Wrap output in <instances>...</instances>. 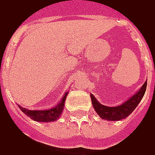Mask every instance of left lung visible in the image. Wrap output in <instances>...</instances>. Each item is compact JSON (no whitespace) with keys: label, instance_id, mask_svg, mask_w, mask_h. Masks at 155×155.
<instances>
[{"label":"left lung","instance_id":"1","mask_svg":"<svg viewBox=\"0 0 155 155\" xmlns=\"http://www.w3.org/2000/svg\"><path fill=\"white\" fill-rule=\"evenodd\" d=\"M146 89H147V82H145L143 87L139 90L137 93L134 94L133 96H131L128 101H126L120 106L114 107L101 105L97 101V100L95 99L93 94H91L90 97L94 110L99 114L101 119L110 120V121H116V120L125 119L133 112L139 104V102L141 101V100L143 99Z\"/></svg>","mask_w":155,"mask_h":155}]
</instances>
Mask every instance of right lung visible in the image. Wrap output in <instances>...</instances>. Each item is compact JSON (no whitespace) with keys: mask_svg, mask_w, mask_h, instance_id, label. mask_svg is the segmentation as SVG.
Instances as JSON below:
<instances>
[{"mask_svg":"<svg viewBox=\"0 0 155 155\" xmlns=\"http://www.w3.org/2000/svg\"><path fill=\"white\" fill-rule=\"evenodd\" d=\"M67 95V93H65L63 96V98L61 99V102H59V104L53 108L48 109V110H29V109L22 107L20 106H18V107L21 109V111L30 117L31 119L37 121V122H52V121H55L60 118L61 114H62V111L64 108V103H65V97Z\"/></svg>","mask_w":155,"mask_h":155,"instance_id":"obj_1","label":"right lung"}]
</instances>
